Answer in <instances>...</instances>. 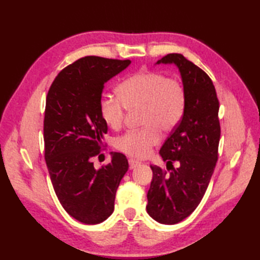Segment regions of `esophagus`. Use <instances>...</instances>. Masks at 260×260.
Segmentation results:
<instances>
[{
    "mask_svg": "<svg viewBox=\"0 0 260 260\" xmlns=\"http://www.w3.org/2000/svg\"><path fill=\"white\" fill-rule=\"evenodd\" d=\"M128 162H129V169H135L136 167L141 165V162L139 159H135V158H129Z\"/></svg>",
    "mask_w": 260,
    "mask_h": 260,
    "instance_id": "1",
    "label": "esophagus"
}]
</instances>
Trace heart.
<instances>
[{
  "instance_id": "1",
  "label": "heart",
  "mask_w": 260,
  "mask_h": 260,
  "mask_svg": "<svg viewBox=\"0 0 260 260\" xmlns=\"http://www.w3.org/2000/svg\"><path fill=\"white\" fill-rule=\"evenodd\" d=\"M116 93L117 98H101L99 114L105 124L117 131L124 124L126 110H141V128L128 131L115 142L117 150L134 157L147 156L161 140V131H173L185 113L183 84L159 71H142L127 77L116 86Z\"/></svg>"
}]
</instances>
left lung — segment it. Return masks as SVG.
<instances>
[{
  "mask_svg": "<svg viewBox=\"0 0 260 260\" xmlns=\"http://www.w3.org/2000/svg\"><path fill=\"white\" fill-rule=\"evenodd\" d=\"M157 63H174L186 91L183 118L159 150L165 171L151 165L147 213L156 221L174 224L194 211L207 191L218 161L219 101L212 80L180 53H169ZM178 161L175 169L173 162Z\"/></svg>",
  "mask_w": 260,
  "mask_h": 260,
  "instance_id": "left-lung-1",
  "label": "left lung"
}]
</instances>
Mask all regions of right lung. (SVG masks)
<instances>
[{
  "label": "right lung",
  "instance_id": "right-lung-1",
  "mask_svg": "<svg viewBox=\"0 0 260 260\" xmlns=\"http://www.w3.org/2000/svg\"><path fill=\"white\" fill-rule=\"evenodd\" d=\"M131 60L96 56L63 68L48 91L43 120L45 158L54 192L66 211L86 224L101 223L114 211L116 191L128 170L121 153L96 170L107 125L99 114L104 85Z\"/></svg>",
  "mask_w": 260,
  "mask_h": 260
}]
</instances>
